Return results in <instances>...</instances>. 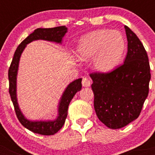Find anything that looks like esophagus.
<instances>
[{"mask_svg":"<svg viewBox=\"0 0 155 155\" xmlns=\"http://www.w3.org/2000/svg\"><path fill=\"white\" fill-rule=\"evenodd\" d=\"M90 84H91V81L88 78H83L82 79V85L83 87H89Z\"/></svg>","mask_w":155,"mask_h":155,"instance_id":"1","label":"esophagus"}]
</instances>
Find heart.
<instances>
[{"instance_id":"b5f03b06","label":"heart","mask_w":155,"mask_h":155,"mask_svg":"<svg viewBox=\"0 0 155 155\" xmlns=\"http://www.w3.org/2000/svg\"><path fill=\"white\" fill-rule=\"evenodd\" d=\"M125 48V39L120 31L99 29L82 37L78 47V57L82 61L94 57V69L105 73L118 65Z\"/></svg>"}]
</instances>
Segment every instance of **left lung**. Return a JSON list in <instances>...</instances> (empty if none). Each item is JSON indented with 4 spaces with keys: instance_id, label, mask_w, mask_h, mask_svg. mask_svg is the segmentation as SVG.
<instances>
[{
    "instance_id": "obj_1",
    "label": "left lung",
    "mask_w": 155,
    "mask_h": 155,
    "mask_svg": "<svg viewBox=\"0 0 155 155\" xmlns=\"http://www.w3.org/2000/svg\"><path fill=\"white\" fill-rule=\"evenodd\" d=\"M128 50L124 64L108 73L90 74L94 108L98 118L110 129H120L138 118L149 92L150 64L137 35L124 26Z\"/></svg>"
}]
</instances>
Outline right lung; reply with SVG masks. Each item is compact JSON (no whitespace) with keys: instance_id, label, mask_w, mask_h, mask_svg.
Masks as SVG:
<instances>
[{"instance_id":"obj_1","label":"right lung","mask_w":155,"mask_h":155,"mask_svg":"<svg viewBox=\"0 0 155 155\" xmlns=\"http://www.w3.org/2000/svg\"><path fill=\"white\" fill-rule=\"evenodd\" d=\"M68 31L66 26H59L51 28H37L32 33L30 34L26 39H25L16 49L12 64L8 70V80H9V94L13 102L16 116L21 125L35 134L41 135H53L58 132L65 123V120L68 116V106L74 98V94L81 89V78L77 79L71 82L64 91L61 101L58 105V116L54 120L48 121H31L27 120L21 112L18 106L16 94V81L18 70L19 60L21 53L27 44L34 40L42 39V40L55 42L57 43L62 42L63 37Z\"/></svg>"}]
</instances>
